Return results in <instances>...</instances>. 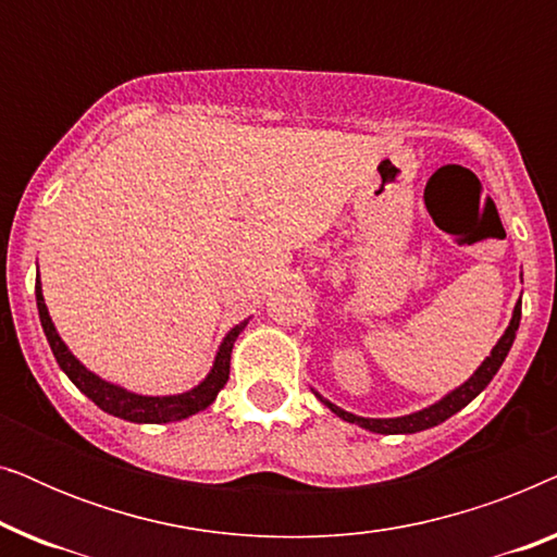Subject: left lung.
<instances>
[{
	"mask_svg": "<svg viewBox=\"0 0 557 557\" xmlns=\"http://www.w3.org/2000/svg\"><path fill=\"white\" fill-rule=\"evenodd\" d=\"M520 317H522V301H517L515 311H512V319H509L505 334H502V337L497 339V345L492 347L490 357H484V362L474 370V375H471L469 380H463L459 387H454V391L446 393L441 400L431 403L429 408L416 410V413L398 416V418H362V416L349 413V410H345V408L334 406V403L326 400L322 393L314 391V395L324 403L326 408L332 410L334 416L342 418V421L360 425V429H364V431L383 433V436H393V433H418V431L433 429V425L444 423L446 418L459 413L461 408H467L469 403L474 400L476 395L492 383V377L497 375L502 362H505V357L509 355V347H512V342L517 337V330H520Z\"/></svg>",
	"mask_w": 557,
	"mask_h": 557,
	"instance_id": "left-lung-1",
	"label": "left lung"
}]
</instances>
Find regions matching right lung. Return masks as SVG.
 <instances>
[{
	"instance_id": "right-lung-1",
	"label": "right lung",
	"mask_w": 557,
	"mask_h": 557,
	"mask_svg": "<svg viewBox=\"0 0 557 557\" xmlns=\"http://www.w3.org/2000/svg\"><path fill=\"white\" fill-rule=\"evenodd\" d=\"M35 299H37V311H40L42 332L50 342V349L52 355H55L60 370H63L65 375L71 377V383L78 387L83 395H88L98 408L132 423H172L210 408L212 403H215L218 393L225 387L227 377H231L233 345L235 339H238V334L246 330L248 324V319H243L240 324H235L233 330L225 334L223 342H220L215 362H212L210 372L195 387H189V391L177 393V395H141L98 377L96 372H90L86 364H83L71 349H67L65 342L60 339L55 324H52L48 304H45L40 271H37V278H35Z\"/></svg>"
}]
</instances>
